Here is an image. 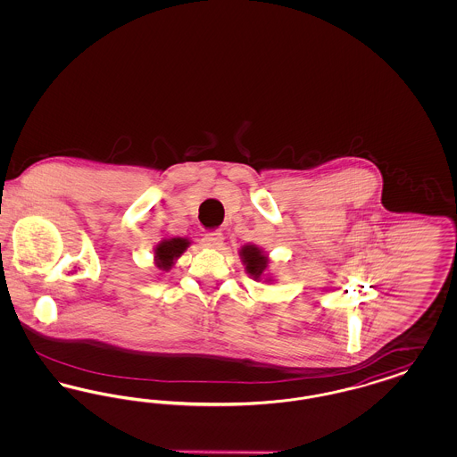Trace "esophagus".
<instances>
[{
	"instance_id": "obj_1",
	"label": "esophagus",
	"mask_w": 457,
	"mask_h": 457,
	"mask_svg": "<svg viewBox=\"0 0 457 457\" xmlns=\"http://www.w3.org/2000/svg\"><path fill=\"white\" fill-rule=\"evenodd\" d=\"M222 243H224V237H222V233H219V231L207 233V235L204 237V245H205L207 248H214V250H219V248L222 246Z\"/></svg>"
}]
</instances>
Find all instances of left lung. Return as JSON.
<instances>
[{
  "instance_id": "8db88e82",
  "label": "left lung",
  "mask_w": 457,
  "mask_h": 457,
  "mask_svg": "<svg viewBox=\"0 0 457 457\" xmlns=\"http://www.w3.org/2000/svg\"><path fill=\"white\" fill-rule=\"evenodd\" d=\"M239 259L245 265L246 274H250V278H253L255 281H263V283H272V278H269L267 269H269V255L259 248L253 243L243 245L238 252Z\"/></svg>"
}]
</instances>
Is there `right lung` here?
<instances>
[{
    "label": "right lung",
    "mask_w": 457,
    "mask_h": 457,
    "mask_svg": "<svg viewBox=\"0 0 457 457\" xmlns=\"http://www.w3.org/2000/svg\"><path fill=\"white\" fill-rule=\"evenodd\" d=\"M192 245L188 238L173 237V238H162L154 246V263L157 269L170 272L173 269L174 262L178 261L187 248Z\"/></svg>",
    "instance_id": "1"
}]
</instances>
